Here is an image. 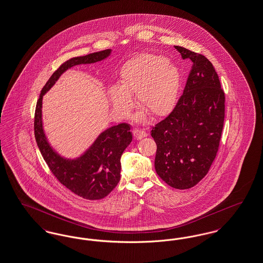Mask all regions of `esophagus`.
Here are the masks:
<instances>
[{"label": "esophagus", "mask_w": 263, "mask_h": 263, "mask_svg": "<svg viewBox=\"0 0 263 263\" xmlns=\"http://www.w3.org/2000/svg\"><path fill=\"white\" fill-rule=\"evenodd\" d=\"M133 135H134V138L136 140H141V139L147 136V133L145 131L141 130V129H134L133 130Z\"/></svg>", "instance_id": "1"}]
</instances>
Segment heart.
Listing matches in <instances>:
<instances>
[{"instance_id": "b5f03b06", "label": "heart", "mask_w": 263, "mask_h": 263, "mask_svg": "<svg viewBox=\"0 0 263 263\" xmlns=\"http://www.w3.org/2000/svg\"><path fill=\"white\" fill-rule=\"evenodd\" d=\"M119 85H111L107 95L118 115L130 112L136 95L137 105L153 117L166 116L178 98V66L162 55L141 53L128 60L120 68Z\"/></svg>"}]
</instances>
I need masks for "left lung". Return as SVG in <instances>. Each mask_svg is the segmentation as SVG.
<instances>
[{
	"mask_svg": "<svg viewBox=\"0 0 263 263\" xmlns=\"http://www.w3.org/2000/svg\"><path fill=\"white\" fill-rule=\"evenodd\" d=\"M192 63L183 95L172 112L153 127L155 168L175 189H190L203 178L216 157L225 116V95L212 63L202 54L175 46Z\"/></svg>",
	"mask_w": 263,
	"mask_h": 263,
	"instance_id": "left-lung-1",
	"label": "left lung"
}]
</instances>
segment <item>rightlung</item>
Masks as SVG:
<instances>
[{"label":"right lung","instance_id":"add662e5","mask_svg":"<svg viewBox=\"0 0 263 263\" xmlns=\"http://www.w3.org/2000/svg\"><path fill=\"white\" fill-rule=\"evenodd\" d=\"M110 53L111 50L107 49L73 58L63 63L43 87L35 110V139L49 168L63 186L87 200L104 199L118 184L121 170L120 158L132 141L130 125L120 123L109 127L98 136L80 157L63 158L51 146L43 128V96L67 69L79 64L104 61Z\"/></svg>","mask_w":263,"mask_h":263}]
</instances>
